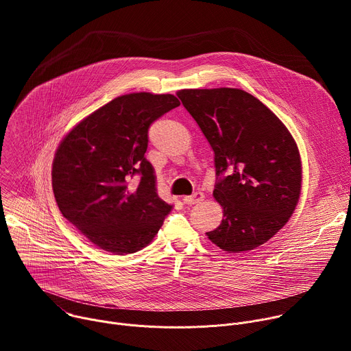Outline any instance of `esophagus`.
<instances>
[{"instance_id": "1", "label": "esophagus", "mask_w": 351, "mask_h": 351, "mask_svg": "<svg viewBox=\"0 0 351 351\" xmlns=\"http://www.w3.org/2000/svg\"><path fill=\"white\" fill-rule=\"evenodd\" d=\"M183 203L187 204V206H193V204H197V203H202L204 199V194L203 193H194L191 195H184L183 198Z\"/></svg>"}]
</instances>
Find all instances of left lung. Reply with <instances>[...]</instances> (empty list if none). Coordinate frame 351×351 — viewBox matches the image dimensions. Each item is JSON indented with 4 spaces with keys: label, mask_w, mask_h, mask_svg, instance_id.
<instances>
[{
    "label": "left lung",
    "mask_w": 351,
    "mask_h": 351,
    "mask_svg": "<svg viewBox=\"0 0 351 351\" xmlns=\"http://www.w3.org/2000/svg\"><path fill=\"white\" fill-rule=\"evenodd\" d=\"M178 97L208 140L221 225L206 234L228 253L254 250L290 219L302 193L298 147L283 122L240 88H184Z\"/></svg>",
    "instance_id": "obj_1"
}]
</instances>
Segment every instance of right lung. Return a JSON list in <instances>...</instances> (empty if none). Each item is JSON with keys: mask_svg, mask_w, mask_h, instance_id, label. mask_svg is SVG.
Here are the masks:
<instances>
[{"mask_svg": "<svg viewBox=\"0 0 351 351\" xmlns=\"http://www.w3.org/2000/svg\"><path fill=\"white\" fill-rule=\"evenodd\" d=\"M179 106L172 94H125L61 140L51 172L57 204L104 252H138L152 243L172 210L158 197L154 168L144 154L149 125Z\"/></svg>", "mask_w": 351, "mask_h": 351, "instance_id": "add662e5", "label": "right lung"}]
</instances>
